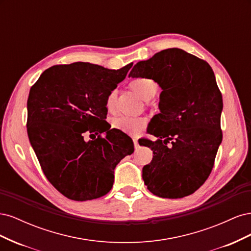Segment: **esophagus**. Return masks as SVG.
I'll list each match as a JSON object with an SVG mask.
<instances>
[{
    "instance_id": "1",
    "label": "esophagus",
    "mask_w": 251,
    "mask_h": 251,
    "mask_svg": "<svg viewBox=\"0 0 251 251\" xmlns=\"http://www.w3.org/2000/svg\"><path fill=\"white\" fill-rule=\"evenodd\" d=\"M133 141H134V147H135V149L137 150L138 148H139V144H138V140L136 139V138H133Z\"/></svg>"
}]
</instances>
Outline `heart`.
Returning a JSON list of instances; mask_svg holds the SVG:
<instances>
[{
  "label": "heart",
  "instance_id": "1",
  "mask_svg": "<svg viewBox=\"0 0 251 251\" xmlns=\"http://www.w3.org/2000/svg\"><path fill=\"white\" fill-rule=\"evenodd\" d=\"M130 88L137 94L142 100L149 101L153 98L157 93V83L155 80L147 78V77H138L135 78L130 82ZM116 94L114 91L107 97V109L112 111L115 103ZM112 127L120 130L130 135H138L144 130L147 126V121L142 117H128V116H119L112 119Z\"/></svg>",
  "mask_w": 251,
  "mask_h": 251
}]
</instances>
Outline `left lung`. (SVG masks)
Returning a JSON list of instances; mask_svg holds the SVG:
<instances>
[{"instance_id":"left-lung-1","label":"left lung","mask_w":251,"mask_h":251,"mask_svg":"<svg viewBox=\"0 0 251 251\" xmlns=\"http://www.w3.org/2000/svg\"><path fill=\"white\" fill-rule=\"evenodd\" d=\"M128 77L151 78L162 89L160 113L148 130L158 139L142 141L154 154L142 169L144 184L161 198L192 195L208 178L222 142L223 100L214 71L205 60L170 48L138 62Z\"/></svg>"}]
</instances>
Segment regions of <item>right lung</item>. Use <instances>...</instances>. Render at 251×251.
Listing matches in <instances>:
<instances>
[{
  "label": "right lung",
  "instance_id": "1",
  "mask_svg": "<svg viewBox=\"0 0 251 251\" xmlns=\"http://www.w3.org/2000/svg\"><path fill=\"white\" fill-rule=\"evenodd\" d=\"M132 65L118 70L83 62L56 65L30 89V143L45 176L68 199L87 201L108 194L116 165L134 151L132 139L110 130L104 120L107 97ZM86 131L105 137L86 142Z\"/></svg>",
  "mask_w": 251,
  "mask_h": 251
}]
</instances>
